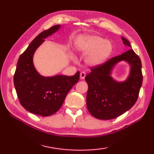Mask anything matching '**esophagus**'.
Returning a JSON list of instances; mask_svg holds the SVG:
<instances>
[{
  "mask_svg": "<svg viewBox=\"0 0 154 154\" xmlns=\"http://www.w3.org/2000/svg\"><path fill=\"white\" fill-rule=\"evenodd\" d=\"M85 77V72H82L80 73V79H84Z\"/></svg>",
  "mask_w": 154,
  "mask_h": 154,
  "instance_id": "esophagus-1",
  "label": "esophagus"
}]
</instances>
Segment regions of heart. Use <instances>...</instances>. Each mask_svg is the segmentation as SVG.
Returning a JSON list of instances; mask_svg holds the SVG:
<instances>
[{
  "label": "heart",
  "instance_id": "heart-1",
  "mask_svg": "<svg viewBox=\"0 0 154 154\" xmlns=\"http://www.w3.org/2000/svg\"><path fill=\"white\" fill-rule=\"evenodd\" d=\"M75 45L81 54L88 55L86 62L92 66H97L106 62L113 49L110 41L97 35L79 38Z\"/></svg>",
  "mask_w": 154,
  "mask_h": 154
}]
</instances>
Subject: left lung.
<instances>
[{"instance_id": "8db88e82", "label": "left lung", "mask_w": 154, "mask_h": 154, "mask_svg": "<svg viewBox=\"0 0 154 154\" xmlns=\"http://www.w3.org/2000/svg\"><path fill=\"white\" fill-rule=\"evenodd\" d=\"M124 44L131 48L126 38ZM124 60L131 65L130 75L123 82L115 81L110 74L118 62ZM141 61L132 49L113 57L102 64L91 67L85 79L88 85L86 105L90 114L100 119H111L121 116L133 106L142 85Z\"/></svg>"}]
</instances>
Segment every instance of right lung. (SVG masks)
<instances>
[{"instance_id": "add662e5", "label": "right lung", "mask_w": 154, "mask_h": 154, "mask_svg": "<svg viewBox=\"0 0 154 154\" xmlns=\"http://www.w3.org/2000/svg\"><path fill=\"white\" fill-rule=\"evenodd\" d=\"M60 26L56 25L43 31L20 56L14 82L20 103L30 113L49 116L58 111L68 92L79 79V71L72 76L56 75L43 77L36 71L33 55L45 38L56 32Z\"/></svg>"}]
</instances>
